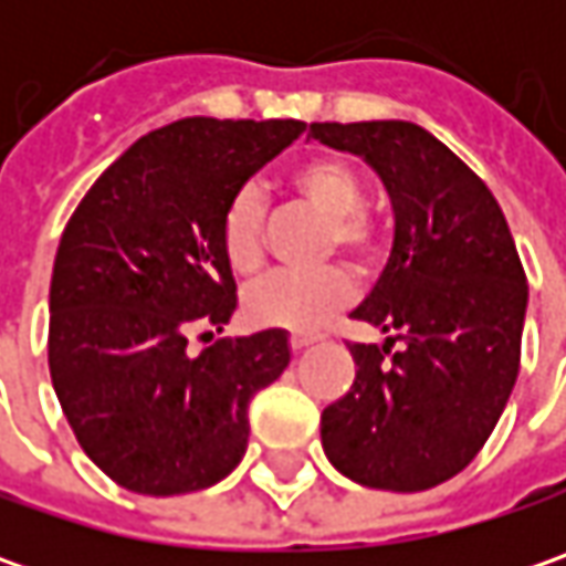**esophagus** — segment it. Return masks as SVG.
Here are the masks:
<instances>
[{
  "label": "esophagus",
  "instance_id": "1",
  "mask_svg": "<svg viewBox=\"0 0 566 566\" xmlns=\"http://www.w3.org/2000/svg\"><path fill=\"white\" fill-rule=\"evenodd\" d=\"M312 343H317V334H293V337H290V349H293V353H302V349H308Z\"/></svg>",
  "mask_w": 566,
  "mask_h": 566
}]
</instances>
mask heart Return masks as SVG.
Wrapping results in <instances>:
<instances>
[{
    "label": "heart",
    "mask_w": 566,
    "mask_h": 566,
    "mask_svg": "<svg viewBox=\"0 0 566 566\" xmlns=\"http://www.w3.org/2000/svg\"><path fill=\"white\" fill-rule=\"evenodd\" d=\"M290 186L295 198L324 217L321 254H346L353 264L368 268L380 251L375 220L361 210L365 182L339 157H308L293 166ZM264 217L268 207L254 186H242L223 207L220 249L232 271L251 276L264 264ZM356 295L353 273L339 264H321L312 271H280L254 283L245 295L249 315L264 327L280 331H315Z\"/></svg>",
    "instance_id": "heart-1"
}]
</instances>
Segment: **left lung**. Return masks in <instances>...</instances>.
Returning a JSON list of instances; mask_svg holds the SVG:
<instances>
[{"label": "left lung", "instance_id": "8db88e82", "mask_svg": "<svg viewBox=\"0 0 566 566\" xmlns=\"http://www.w3.org/2000/svg\"><path fill=\"white\" fill-rule=\"evenodd\" d=\"M356 150L394 201L397 235L378 286L353 312L390 334L349 343L353 387L321 412V444L353 482L424 491L485 447L520 375L526 271L489 186L412 122H312Z\"/></svg>", "mask_w": 566, "mask_h": 566}]
</instances>
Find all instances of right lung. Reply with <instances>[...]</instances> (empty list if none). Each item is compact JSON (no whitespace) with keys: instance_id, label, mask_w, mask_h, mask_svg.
Masks as SVG:
<instances>
[{"instance_id":"1","label":"right lung","mask_w":566,"mask_h":566,"mask_svg":"<svg viewBox=\"0 0 566 566\" xmlns=\"http://www.w3.org/2000/svg\"><path fill=\"white\" fill-rule=\"evenodd\" d=\"M305 132L182 119L144 135L81 198L50 283V378L81 450L116 485L210 489L249 447V402L283 375V331L214 339L235 312L227 201Z\"/></svg>"}]
</instances>
